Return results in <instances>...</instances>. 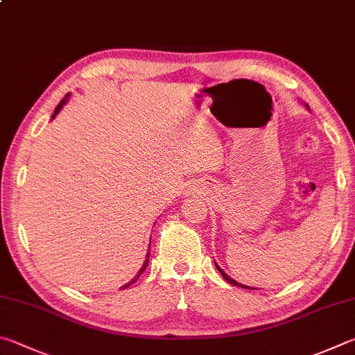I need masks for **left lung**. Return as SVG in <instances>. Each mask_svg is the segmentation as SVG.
I'll use <instances>...</instances> for the list:
<instances>
[{
    "mask_svg": "<svg viewBox=\"0 0 355 355\" xmlns=\"http://www.w3.org/2000/svg\"><path fill=\"white\" fill-rule=\"evenodd\" d=\"M306 107L309 108V105H306ZM216 267H217V270H218V272H220V273H222V276H223V278H225V279H227V281L230 282V284H233V286H237V287H242V288H251V287H248V286H243V284H241V282H237V281H234L233 278H230V276H228L227 273H225V272H223V270H222L220 267H218V266H217V263H216Z\"/></svg>",
    "mask_w": 355,
    "mask_h": 355,
    "instance_id": "1",
    "label": "left lung"
}]
</instances>
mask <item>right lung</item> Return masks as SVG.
Listing matches in <instances>:
<instances>
[{"instance_id":"1","label":"right lung","mask_w":355,"mask_h":355,"mask_svg":"<svg viewBox=\"0 0 355 355\" xmlns=\"http://www.w3.org/2000/svg\"><path fill=\"white\" fill-rule=\"evenodd\" d=\"M68 99H69V93H68V94L65 96V98H63V99L60 101V104L55 107V110H54V114H53V119L55 118V116H57V114H59V112L62 110V108H63V105H65V104H67V102H68ZM147 266H149V253H147V257H146V261H144V263H143V267H141V268L138 270V273H137V275H135V278H133V279H132L130 282H127V284H125V286H122L121 288H127V287H130L132 284H135V282H137V281H138V278H139V276L144 273V270L147 268Z\"/></svg>"}]
</instances>
